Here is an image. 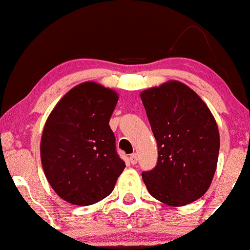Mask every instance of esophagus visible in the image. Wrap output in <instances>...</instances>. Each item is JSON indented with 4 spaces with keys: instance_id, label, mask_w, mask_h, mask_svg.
Listing matches in <instances>:
<instances>
[{
    "instance_id": "obj_1",
    "label": "esophagus",
    "mask_w": 250,
    "mask_h": 250,
    "mask_svg": "<svg viewBox=\"0 0 250 250\" xmlns=\"http://www.w3.org/2000/svg\"><path fill=\"white\" fill-rule=\"evenodd\" d=\"M129 159H130V162L133 163V165H136V163H137V154H131Z\"/></svg>"
}]
</instances>
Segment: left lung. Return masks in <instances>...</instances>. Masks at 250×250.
Masks as SVG:
<instances>
[{
  "label": "left lung",
  "instance_id": "left-lung-1",
  "mask_svg": "<svg viewBox=\"0 0 250 250\" xmlns=\"http://www.w3.org/2000/svg\"><path fill=\"white\" fill-rule=\"evenodd\" d=\"M140 96L159 149L156 167L142 173L149 194L170 207L194 202L210 187L216 170L220 134L213 114L179 81Z\"/></svg>",
  "mask_w": 250,
  "mask_h": 250
}]
</instances>
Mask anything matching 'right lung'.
<instances>
[{"label": "right lung", "instance_id": "right-lung-1", "mask_svg": "<svg viewBox=\"0 0 250 250\" xmlns=\"http://www.w3.org/2000/svg\"><path fill=\"white\" fill-rule=\"evenodd\" d=\"M119 95L95 82L70 89L48 116L41 137V162L55 193L71 205L107 197L125 165L109 125Z\"/></svg>", "mask_w": 250, "mask_h": 250}]
</instances>
